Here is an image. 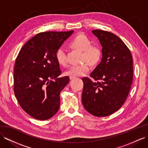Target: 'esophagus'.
<instances>
[{"label": "esophagus", "instance_id": "obj_1", "mask_svg": "<svg viewBox=\"0 0 148 148\" xmlns=\"http://www.w3.org/2000/svg\"><path fill=\"white\" fill-rule=\"evenodd\" d=\"M75 77H74V76H70V77H69L70 80H73V79H75Z\"/></svg>", "mask_w": 148, "mask_h": 148}]
</instances>
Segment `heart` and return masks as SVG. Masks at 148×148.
Masks as SVG:
<instances>
[{"instance_id": "heart-1", "label": "heart", "mask_w": 148, "mask_h": 148, "mask_svg": "<svg viewBox=\"0 0 148 148\" xmlns=\"http://www.w3.org/2000/svg\"><path fill=\"white\" fill-rule=\"evenodd\" d=\"M73 47L83 51V60H88L81 65L73 66L64 72V74L68 76H81L88 73L90 64L96 65L100 62L103 56L101 48L97 45H91V41L83 34H79L71 42ZM56 58L58 62L61 66H66L67 62V55L65 49L59 47L56 52Z\"/></svg>"}]
</instances>
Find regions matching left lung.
Wrapping results in <instances>:
<instances>
[{
	"label": "left lung",
	"mask_w": 148,
	"mask_h": 148,
	"mask_svg": "<svg viewBox=\"0 0 148 148\" xmlns=\"http://www.w3.org/2000/svg\"><path fill=\"white\" fill-rule=\"evenodd\" d=\"M102 46L101 61L83 77L82 103L86 110L97 117L107 116L122 106L130 92L133 77L132 57L119 37L101 30L92 31Z\"/></svg>",
	"instance_id": "obj_1"
}]
</instances>
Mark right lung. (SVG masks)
Here are the masks:
<instances>
[{
	"instance_id": "obj_1",
	"label": "right lung",
	"mask_w": 148,
	"mask_h": 148,
	"mask_svg": "<svg viewBox=\"0 0 148 148\" xmlns=\"http://www.w3.org/2000/svg\"><path fill=\"white\" fill-rule=\"evenodd\" d=\"M73 32L39 33L18 53L14 67V94L21 108L34 118L47 120L59 110L60 93L69 77H59L61 71L56 54Z\"/></svg>"
}]
</instances>
